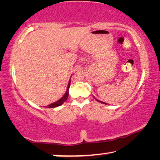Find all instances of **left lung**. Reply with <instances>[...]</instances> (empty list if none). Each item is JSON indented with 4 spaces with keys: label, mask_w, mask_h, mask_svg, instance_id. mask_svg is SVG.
Returning a JSON list of instances; mask_svg holds the SVG:
<instances>
[{
    "label": "left lung",
    "mask_w": 160,
    "mask_h": 160,
    "mask_svg": "<svg viewBox=\"0 0 160 160\" xmlns=\"http://www.w3.org/2000/svg\"><path fill=\"white\" fill-rule=\"evenodd\" d=\"M94 98H95V97H94ZM96 100H97V101H98V102H101V103H102V104H106V103H105V102H100V101H99V100H98V99H96Z\"/></svg>",
    "instance_id": "obj_1"
}]
</instances>
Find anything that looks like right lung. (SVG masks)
Segmentation results:
<instances>
[{
  "label": "right lung",
  "mask_w": 160,
  "mask_h": 160,
  "mask_svg": "<svg viewBox=\"0 0 160 160\" xmlns=\"http://www.w3.org/2000/svg\"><path fill=\"white\" fill-rule=\"evenodd\" d=\"M70 80H69V82H68V88H67V91L65 93L64 95L62 97V98H61L58 101L55 102L54 103H52V104H51L50 105H48L47 106L48 108H54V107H57L61 106V104H63V103L66 101V99H68V90H69V88H70Z\"/></svg>",
  "instance_id": "right-lung-1"
}]
</instances>
